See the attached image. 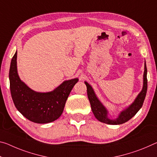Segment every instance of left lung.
Here are the masks:
<instances>
[{
	"label": "left lung",
	"instance_id": "8db88e82",
	"mask_svg": "<svg viewBox=\"0 0 157 157\" xmlns=\"http://www.w3.org/2000/svg\"><path fill=\"white\" fill-rule=\"evenodd\" d=\"M147 70L146 63H145V71H144V82H143V88L138 96H137L135 101L131 104V105L128 107L127 109L121 112L120 115L119 117L114 120H112L108 118L107 114H108V112H107L106 109L105 108L101 102L98 101V99L96 98V96L94 94L93 89L89 84L86 82L85 84L86 86V91H87V96L89 98V102L91 104V108L92 112L95 116V117L98 119V121H101V122L108 124H113V125H117V124H121L128 121L129 119H131L136 114L138 113V110L142 108L143 105L144 101H145L146 94H147Z\"/></svg>",
	"mask_w": 157,
	"mask_h": 157
}]
</instances>
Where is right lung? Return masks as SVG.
<instances>
[{"instance_id": "obj_1", "label": "right lung", "mask_w": 157, "mask_h": 157, "mask_svg": "<svg viewBox=\"0 0 157 157\" xmlns=\"http://www.w3.org/2000/svg\"><path fill=\"white\" fill-rule=\"evenodd\" d=\"M17 54V52L12 57L9 72L10 87L14 105L22 115L33 122L46 124L54 121L61 115L67 98L78 79L63 82L51 92L34 91L19 78Z\"/></svg>"}]
</instances>
